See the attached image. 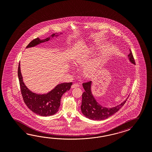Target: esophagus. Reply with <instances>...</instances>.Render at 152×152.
Instances as JSON below:
<instances>
[{"label":"esophagus","instance_id":"esophagus-1","mask_svg":"<svg viewBox=\"0 0 152 152\" xmlns=\"http://www.w3.org/2000/svg\"><path fill=\"white\" fill-rule=\"evenodd\" d=\"M79 87V85H78L77 83H74L71 86L72 88H75V87Z\"/></svg>","mask_w":152,"mask_h":152}]
</instances>
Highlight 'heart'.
Returning <instances> with one entry per match:
<instances>
[{
	"instance_id": "obj_1",
	"label": "heart",
	"mask_w": 152,
	"mask_h": 152,
	"mask_svg": "<svg viewBox=\"0 0 152 152\" xmlns=\"http://www.w3.org/2000/svg\"><path fill=\"white\" fill-rule=\"evenodd\" d=\"M92 56L90 51L85 52L83 54H79L75 58L74 63L76 65H83L87 63ZM100 61L98 59H95L88 63L83 69V73L87 77H92L96 74L100 66Z\"/></svg>"
}]
</instances>
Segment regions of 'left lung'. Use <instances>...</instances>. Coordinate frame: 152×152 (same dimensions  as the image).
<instances>
[{
  "instance_id": "obj_1",
  "label": "left lung",
  "mask_w": 152,
  "mask_h": 152,
  "mask_svg": "<svg viewBox=\"0 0 152 152\" xmlns=\"http://www.w3.org/2000/svg\"><path fill=\"white\" fill-rule=\"evenodd\" d=\"M130 54L128 56L130 61L135 64V61L133 58L132 53L130 50ZM92 82L88 81L83 83L82 85L85 89V92L82 94L81 109L83 114L86 118L93 120H102L107 118L114 114L126 103L125 100L123 103L115 107L111 108L103 107L97 103L91 92Z\"/></svg>"
}]
</instances>
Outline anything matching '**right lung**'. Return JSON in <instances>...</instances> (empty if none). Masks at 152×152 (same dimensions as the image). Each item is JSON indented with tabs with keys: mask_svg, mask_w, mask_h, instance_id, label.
<instances>
[{
	"mask_svg": "<svg viewBox=\"0 0 152 152\" xmlns=\"http://www.w3.org/2000/svg\"><path fill=\"white\" fill-rule=\"evenodd\" d=\"M55 35V34H53L51 36L54 37ZM49 39L50 37L42 40L39 38H35L27 45L26 48L32 47L41 43L49 41ZM18 74L21 92L25 103L31 111L42 116H51L55 114L58 111L61 96L64 93L70 89L71 86L72 85V82L60 83L48 93L38 94L31 92L27 88L23 83L20 70V63Z\"/></svg>",
	"mask_w": 152,
	"mask_h": 152,
	"instance_id": "add662e5",
	"label": "right lung"
}]
</instances>
